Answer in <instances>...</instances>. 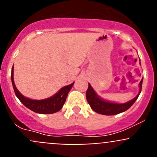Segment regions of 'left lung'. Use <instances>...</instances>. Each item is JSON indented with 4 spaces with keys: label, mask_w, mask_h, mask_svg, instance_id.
Returning a JSON list of instances; mask_svg holds the SVG:
<instances>
[{
    "label": "left lung",
    "mask_w": 157,
    "mask_h": 157,
    "mask_svg": "<svg viewBox=\"0 0 157 157\" xmlns=\"http://www.w3.org/2000/svg\"><path fill=\"white\" fill-rule=\"evenodd\" d=\"M142 83H143V78L139 83L138 94L134 99L124 103H117V102H112L105 100L96 93L91 85L89 83L87 91L86 93V100L90 104L91 109L97 113L105 115H117V114L125 112L135 102L141 92Z\"/></svg>",
    "instance_id": "left-lung-1"
}]
</instances>
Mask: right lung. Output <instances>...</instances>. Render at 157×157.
Wrapping results in <instances>:
<instances>
[{"label": "right lung", "instance_id": "right-lung-1", "mask_svg": "<svg viewBox=\"0 0 157 157\" xmlns=\"http://www.w3.org/2000/svg\"><path fill=\"white\" fill-rule=\"evenodd\" d=\"M11 81H12L13 87L16 96L20 99V102L30 110L39 114H53L61 110L65 102L67 94L74 83V82L71 84L64 86L58 93H56L51 97L40 99V100H36V99H32L29 98L25 97L16 87L13 80V66L12 71H11Z\"/></svg>", "mask_w": 157, "mask_h": 157}]
</instances>
